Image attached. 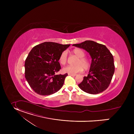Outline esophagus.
I'll use <instances>...</instances> for the list:
<instances>
[{
  "label": "esophagus",
  "instance_id": "1",
  "mask_svg": "<svg viewBox=\"0 0 134 134\" xmlns=\"http://www.w3.org/2000/svg\"><path fill=\"white\" fill-rule=\"evenodd\" d=\"M68 75H69V76H75L76 75V74H68Z\"/></svg>",
  "mask_w": 134,
  "mask_h": 134
}]
</instances>
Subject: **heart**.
Returning a JSON list of instances; mask_svg holds the SVG:
<instances>
[{
	"mask_svg": "<svg viewBox=\"0 0 134 134\" xmlns=\"http://www.w3.org/2000/svg\"><path fill=\"white\" fill-rule=\"evenodd\" d=\"M71 53L78 57L76 59L74 66H68L64 67L63 70L64 72L74 74L81 72L85 70H88L91 67V63L88 59L84 57L85 53L84 51L79 48H76L71 51ZM67 60V55L66 51H64L60 55L59 61L62 65H65Z\"/></svg>",
	"mask_w": 134,
	"mask_h": 134,
	"instance_id": "1",
	"label": "heart"
}]
</instances>
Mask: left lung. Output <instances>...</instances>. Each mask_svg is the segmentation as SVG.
<instances>
[{
    "instance_id": "obj_1",
    "label": "left lung",
    "mask_w": 134,
    "mask_h": 134,
    "mask_svg": "<svg viewBox=\"0 0 134 134\" xmlns=\"http://www.w3.org/2000/svg\"><path fill=\"white\" fill-rule=\"evenodd\" d=\"M72 46L85 50L92 58L88 74L79 84V87L92 94L105 91L110 85L114 72L113 57L110 51L104 45L91 40Z\"/></svg>"
}]
</instances>
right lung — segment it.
I'll list each match as a JSON object with an SVG mask.
<instances>
[{
  "label": "right lung",
  "mask_w": 134,
  "mask_h": 134,
  "mask_svg": "<svg viewBox=\"0 0 134 134\" xmlns=\"http://www.w3.org/2000/svg\"><path fill=\"white\" fill-rule=\"evenodd\" d=\"M70 46L45 42L34 47L25 62V77L35 92L49 95L58 91L68 75H55L61 69L60 54Z\"/></svg>",
  "instance_id": "obj_1"
}]
</instances>
